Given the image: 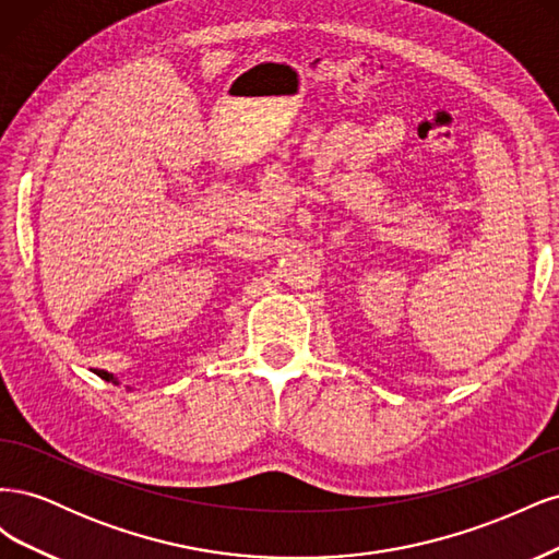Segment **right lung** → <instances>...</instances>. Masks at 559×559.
<instances>
[{"label": "right lung", "instance_id": "obj_1", "mask_svg": "<svg viewBox=\"0 0 559 559\" xmlns=\"http://www.w3.org/2000/svg\"><path fill=\"white\" fill-rule=\"evenodd\" d=\"M93 373H95L97 378H103V380H107V382H114V384H121V382H118V378H116L114 373H107V370H93Z\"/></svg>", "mask_w": 559, "mask_h": 559}]
</instances>
